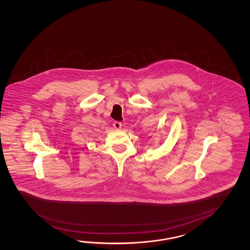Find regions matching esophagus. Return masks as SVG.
<instances>
[{"instance_id": "obj_1", "label": "esophagus", "mask_w": 250, "mask_h": 250, "mask_svg": "<svg viewBox=\"0 0 250 250\" xmlns=\"http://www.w3.org/2000/svg\"><path fill=\"white\" fill-rule=\"evenodd\" d=\"M113 126H114L115 129L119 130V129H121V127H122V123L119 122V121H115L114 123H113Z\"/></svg>"}]
</instances>
